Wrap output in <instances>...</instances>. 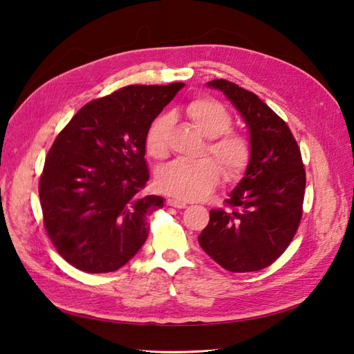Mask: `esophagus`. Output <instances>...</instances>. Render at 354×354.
<instances>
[{
    "label": "esophagus",
    "instance_id": "1",
    "mask_svg": "<svg viewBox=\"0 0 354 354\" xmlns=\"http://www.w3.org/2000/svg\"><path fill=\"white\" fill-rule=\"evenodd\" d=\"M167 203L169 207H174V208H186V202H183L181 199H177V198H169L167 201Z\"/></svg>",
    "mask_w": 354,
    "mask_h": 354
}]
</instances>
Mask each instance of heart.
<instances>
[{
  "instance_id": "heart-1",
  "label": "heart",
  "mask_w": 354,
  "mask_h": 354,
  "mask_svg": "<svg viewBox=\"0 0 354 354\" xmlns=\"http://www.w3.org/2000/svg\"><path fill=\"white\" fill-rule=\"evenodd\" d=\"M186 115L198 130L208 138L202 158L195 162L174 160L160 168L156 185L160 192L183 201L205 198L217 187L221 171L226 181L239 180L250 165L252 147L250 137L233 130L232 115L221 102L199 95L186 104ZM169 120L160 115L149 125L145 145L146 152L153 159H165L168 155L167 136Z\"/></svg>"
}]
</instances>
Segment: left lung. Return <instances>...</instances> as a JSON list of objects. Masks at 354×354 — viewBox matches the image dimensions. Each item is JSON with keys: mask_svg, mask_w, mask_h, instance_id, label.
I'll list each match as a JSON object with an SVG mask.
<instances>
[{"mask_svg": "<svg viewBox=\"0 0 354 354\" xmlns=\"http://www.w3.org/2000/svg\"><path fill=\"white\" fill-rule=\"evenodd\" d=\"M209 87L226 94L250 128L252 155L226 208L211 209L199 245L233 273L266 269L285 252L303 216L306 169L291 130L259 95L226 80Z\"/></svg>", "mask_w": 354, "mask_h": 354, "instance_id": "1", "label": "left lung"}]
</instances>
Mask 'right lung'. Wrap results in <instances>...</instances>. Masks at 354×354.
<instances>
[{
    "mask_svg": "<svg viewBox=\"0 0 354 354\" xmlns=\"http://www.w3.org/2000/svg\"><path fill=\"white\" fill-rule=\"evenodd\" d=\"M183 82L127 85L87 103L56 137L39 178L42 220L69 264L109 273L130 261L164 199L143 195L145 138Z\"/></svg>",
    "mask_w": 354,
    "mask_h": 354,
    "instance_id": "add662e5",
    "label": "right lung"
}]
</instances>
